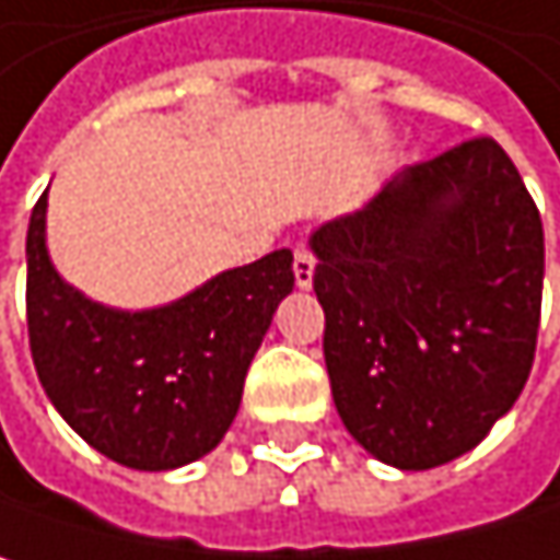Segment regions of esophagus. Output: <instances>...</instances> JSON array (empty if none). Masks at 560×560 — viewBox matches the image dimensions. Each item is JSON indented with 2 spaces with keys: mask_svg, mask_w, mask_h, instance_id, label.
Segmentation results:
<instances>
[{
  "mask_svg": "<svg viewBox=\"0 0 560 560\" xmlns=\"http://www.w3.org/2000/svg\"><path fill=\"white\" fill-rule=\"evenodd\" d=\"M295 282L299 289H312L315 282V255L308 248H295Z\"/></svg>",
  "mask_w": 560,
  "mask_h": 560,
  "instance_id": "34e87169",
  "label": "esophagus"
}]
</instances>
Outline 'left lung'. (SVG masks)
<instances>
[{
    "instance_id": "8db88e82",
    "label": "left lung",
    "mask_w": 560,
    "mask_h": 560,
    "mask_svg": "<svg viewBox=\"0 0 560 560\" xmlns=\"http://www.w3.org/2000/svg\"><path fill=\"white\" fill-rule=\"evenodd\" d=\"M308 245L348 433L407 472L476 450L518 400L541 318L545 232L509 153L476 137L407 166Z\"/></svg>"
}]
</instances>
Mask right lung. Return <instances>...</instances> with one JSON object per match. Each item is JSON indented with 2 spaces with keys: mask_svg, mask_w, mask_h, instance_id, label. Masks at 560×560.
<instances>
[{
  "mask_svg": "<svg viewBox=\"0 0 560 560\" xmlns=\"http://www.w3.org/2000/svg\"><path fill=\"white\" fill-rule=\"evenodd\" d=\"M48 192L25 238V315L38 381L65 423L107 459L166 472L202 459L232 427L248 364L292 289V248L219 271L143 312L68 285L45 242Z\"/></svg>",
  "mask_w": 560,
  "mask_h": 560,
  "instance_id": "add662e5",
  "label": "right lung"
}]
</instances>
